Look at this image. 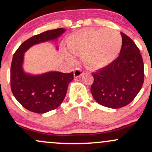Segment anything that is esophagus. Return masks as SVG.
Listing matches in <instances>:
<instances>
[{"instance_id": "esophagus-1", "label": "esophagus", "mask_w": 152, "mask_h": 152, "mask_svg": "<svg viewBox=\"0 0 152 152\" xmlns=\"http://www.w3.org/2000/svg\"><path fill=\"white\" fill-rule=\"evenodd\" d=\"M82 74H83V71H82L81 69H78V68H77V69H75L74 73V77L79 78V77H81V76H82Z\"/></svg>"}]
</instances>
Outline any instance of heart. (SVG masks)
Here are the masks:
<instances>
[{
    "label": "heart",
    "mask_w": 152,
    "mask_h": 152,
    "mask_svg": "<svg viewBox=\"0 0 152 152\" xmlns=\"http://www.w3.org/2000/svg\"><path fill=\"white\" fill-rule=\"evenodd\" d=\"M66 46L74 55H81L86 66L100 69L117 57L122 46L120 33L115 29L85 28L74 33L66 40ZM71 61L73 58L69 57Z\"/></svg>",
    "instance_id": "obj_1"
}]
</instances>
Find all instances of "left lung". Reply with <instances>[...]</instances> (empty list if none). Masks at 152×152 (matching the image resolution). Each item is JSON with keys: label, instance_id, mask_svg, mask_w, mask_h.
Segmentation results:
<instances>
[{"label": "left lung", "instance_id": "1", "mask_svg": "<svg viewBox=\"0 0 152 152\" xmlns=\"http://www.w3.org/2000/svg\"><path fill=\"white\" fill-rule=\"evenodd\" d=\"M119 56L113 62L93 73L91 92L100 105L119 109L128 105L139 94L144 83V63L135 43L121 33Z\"/></svg>", "mask_w": 152, "mask_h": 152}]
</instances>
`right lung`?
<instances>
[{
  "label": "right lung",
  "instance_id": "add662e5",
  "mask_svg": "<svg viewBox=\"0 0 152 152\" xmlns=\"http://www.w3.org/2000/svg\"><path fill=\"white\" fill-rule=\"evenodd\" d=\"M62 28L49 30L33 36L19 46L10 66V87L16 100L25 109L43 114L58 108L66 96L74 73L50 71L40 75L26 74L23 69L24 53L34 45L53 41L65 32Z\"/></svg>",
  "mask_w": 152,
  "mask_h": 152
}]
</instances>
